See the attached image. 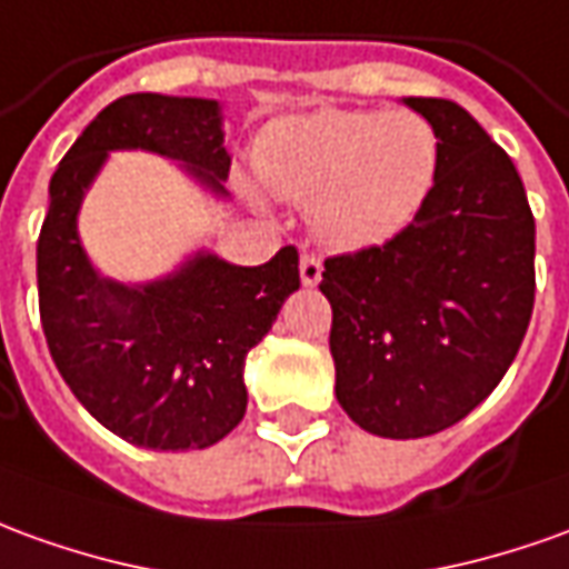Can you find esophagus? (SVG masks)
I'll return each instance as SVG.
<instances>
[{
	"mask_svg": "<svg viewBox=\"0 0 569 569\" xmlns=\"http://www.w3.org/2000/svg\"><path fill=\"white\" fill-rule=\"evenodd\" d=\"M319 278H322V260L319 257H300V281L312 288V284H319Z\"/></svg>",
	"mask_w": 569,
	"mask_h": 569,
	"instance_id": "obj_1",
	"label": "esophagus"
}]
</instances>
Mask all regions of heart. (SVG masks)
<instances>
[{"label": "heart", "mask_w": 569, "mask_h": 569, "mask_svg": "<svg viewBox=\"0 0 569 569\" xmlns=\"http://www.w3.org/2000/svg\"><path fill=\"white\" fill-rule=\"evenodd\" d=\"M253 167L266 191L307 203L309 229L325 247L359 253L421 217L440 172V139L411 111L322 108L276 120Z\"/></svg>", "instance_id": "b5f03b06"}]
</instances>
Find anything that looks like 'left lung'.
I'll use <instances>...</instances> for the list:
<instances>
[{
	"label": "left lung",
	"instance_id": "obj_1",
	"mask_svg": "<svg viewBox=\"0 0 569 569\" xmlns=\"http://www.w3.org/2000/svg\"><path fill=\"white\" fill-rule=\"evenodd\" d=\"M440 139L421 217L383 247L325 260L335 393L356 425L418 440L499 387L536 297V222L511 158L456 101L402 98Z\"/></svg>",
	"mask_w": 569,
	"mask_h": 569
}]
</instances>
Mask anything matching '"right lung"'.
<instances>
[{"instance_id":"obj_1","label":"right lung","mask_w":569,"mask_h":569,"mask_svg":"<svg viewBox=\"0 0 569 569\" xmlns=\"http://www.w3.org/2000/svg\"><path fill=\"white\" fill-rule=\"evenodd\" d=\"M113 151L172 160L203 194L229 201L232 154L217 98L136 92L111 101L49 182L37 244L46 343L82 409L120 440L158 452L207 449L244 418L247 352L300 288L297 250L234 266L194 247L151 281L98 272L80 238V210Z\"/></svg>"}]
</instances>
